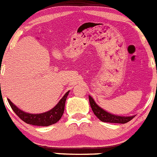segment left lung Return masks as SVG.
I'll use <instances>...</instances> for the list:
<instances>
[{"instance_id": "obj_1", "label": "left lung", "mask_w": 157, "mask_h": 157, "mask_svg": "<svg viewBox=\"0 0 157 157\" xmlns=\"http://www.w3.org/2000/svg\"><path fill=\"white\" fill-rule=\"evenodd\" d=\"M89 101H90V107L92 108L94 114L97 116V118L100 119L104 122H111V123H121V124H125L128 121H131L134 116L130 117H122V116H117V115H112L105 112V110L101 108L98 105L94 102V99L91 97L89 96Z\"/></svg>"}]
</instances>
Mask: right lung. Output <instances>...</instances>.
I'll return each instance as SVG.
<instances>
[{
	"mask_svg": "<svg viewBox=\"0 0 157 157\" xmlns=\"http://www.w3.org/2000/svg\"><path fill=\"white\" fill-rule=\"evenodd\" d=\"M69 92L70 91H67L65 94L63 98L52 109L42 114H35L34 115V114L26 113L17 108L9 99L8 101L14 113L25 123L29 125H37V126H49L56 123L63 115L66 100L69 94Z\"/></svg>",
	"mask_w": 157,
	"mask_h": 157,
	"instance_id": "obj_1",
	"label": "right lung"
}]
</instances>
